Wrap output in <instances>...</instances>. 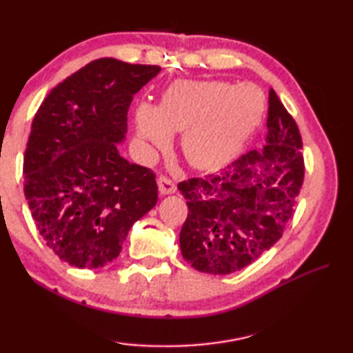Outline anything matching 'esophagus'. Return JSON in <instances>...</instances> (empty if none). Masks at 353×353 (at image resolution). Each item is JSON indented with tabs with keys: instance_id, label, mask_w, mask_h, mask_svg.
<instances>
[{
	"instance_id": "obj_1",
	"label": "esophagus",
	"mask_w": 353,
	"mask_h": 353,
	"mask_svg": "<svg viewBox=\"0 0 353 353\" xmlns=\"http://www.w3.org/2000/svg\"><path fill=\"white\" fill-rule=\"evenodd\" d=\"M157 185H159V191L160 194H172L176 191V183L171 181V179L165 177V176H160L159 181H157Z\"/></svg>"
}]
</instances>
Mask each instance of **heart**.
<instances>
[{
    "label": "heart",
    "instance_id": "obj_1",
    "mask_svg": "<svg viewBox=\"0 0 353 353\" xmlns=\"http://www.w3.org/2000/svg\"><path fill=\"white\" fill-rule=\"evenodd\" d=\"M261 112L263 98L250 83L177 81L157 107H137V137L143 146H165L171 134L182 132L181 149L188 163L212 170L240 151Z\"/></svg>",
    "mask_w": 353,
    "mask_h": 353
}]
</instances>
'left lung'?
Instances as JSON below:
<instances>
[{
	"label": "left lung",
	"instance_id": "obj_1",
	"mask_svg": "<svg viewBox=\"0 0 353 353\" xmlns=\"http://www.w3.org/2000/svg\"><path fill=\"white\" fill-rule=\"evenodd\" d=\"M266 145L218 174L177 185L188 216L181 252L196 271L225 276L271 249L294 212L303 182L302 140L276 92L268 98Z\"/></svg>",
	"mask_w": 353,
	"mask_h": 353
}]
</instances>
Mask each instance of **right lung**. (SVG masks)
<instances>
[{
  "instance_id": "right-lung-1",
  "label": "right lung",
  "mask_w": 353,
  "mask_h": 353,
  "mask_svg": "<svg viewBox=\"0 0 353 353\" xmlns=\"http://www.w3.org/2000/svg\"><path fill=\"white\" fill-rule=\"evenodd\" d=\"M157 65L112 57L62 81L32 119L23 174L25 196L46 246L81 270L117 259L135 221L157 204L155 174L128 162V110Z\"/></svg>"
}]
</instances>
